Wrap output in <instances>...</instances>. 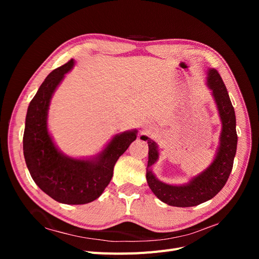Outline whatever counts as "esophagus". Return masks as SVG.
I'll return each instance as SVG.
<instances>
[{
    "label": "esophagus",
    "instance_id": "1",
    "mask_svg": "<svg viewBox=\"0 0 259 259\" xmlns=\"http://www.w3.org/2000/svg\"><path fill=\"white\" fill-rule=\"evenodd\" d=\"M152 130H153V127L151 126L150 123H144V125H143V131L144 132L149 133V132H152Z\"/></svg>",
    "mask_w": 259,
    "mask_h": 259
}]
</instances>
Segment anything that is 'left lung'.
Listing matches in <instances>:
<instances>
[{
	"mask_svg": "<svg viewBox=\"0 0 259 259\" xmlns=\"http://www.w3.org/2000/svg\"><path fill=\"white\" fill-rule=\"evenodd\" d=\"M207 86L211 91L222 121L221 137L213 162L202 173L191 178L189 183L179 186L168 185L156 178L151 166L159 159L158 145L146 136H143L144 139L140 137L147 140L149 146L147 183L156 197L170 206L190 207L214 198L226 185L233 166L238 144L236 114L229 94L217 70H207Z\"/></svg>",
	"mask_w": 259,
	"mask_h": 259,
	"instance_id": "8db88e82",
	"label": "left lung"
}]
</instances>
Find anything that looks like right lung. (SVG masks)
<instances>
[{
	"instance_id": "right-lung-1",
	"label": "right lung",
	"mask_w": 259,
	"mask_h": 259,
	"mask_svg": "<svg viewBox=\"0 0 259 259\" xmlns=\"http://www.w3.org/2000/svg\"><path fill=\"white\" fill-rule=\"evenodd\" d=\"M74 60L52 71L30 101L23 133V155L38 188L64 204H86L99 198L113 175L117 159L137 137V131L116 134L106 148L91 159H74L54 144L48 128L51 99Z\"/></svg>"
}]
</instances>
